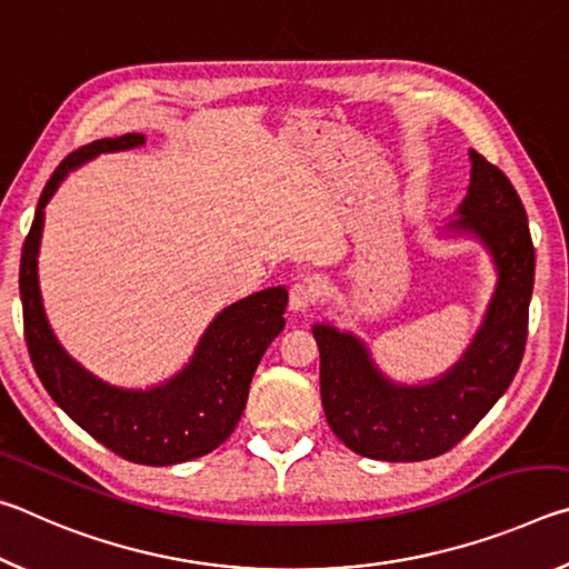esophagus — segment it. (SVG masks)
I'll use <instances>...</instances> for the list:
<instances>
[{
  "label": "esophagus",
  "instance_id": "34e87169",
  "mask_svg": "<svg viewBox=\"0 0 569 569\" xmlns=\"http://www.w3.org/2000/svg\"><path fill=\"white\" fill-rule=\"evenodd\" d=\"M316 298H319V283L311 276L298 278L291 291H288V303H291L293 311H308V306L316 303Z\"/></svg>",
  "mask_w": 569,
  "mask_h": 569
}]
</instances>
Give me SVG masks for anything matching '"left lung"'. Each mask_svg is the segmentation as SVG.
I'll return each instance as SVG.
<instances>
[{
	"instance_id": "left-lung-1",
	"label": "left lung",
	"mask_w": 569,
	"mask_h": 569,
	"mask_svg": "<svg viewBox=\"0 0 569 569\" xmlns=\"http://www.w3.org/2000/svg\"><path fill=\"white\" fill-rule=\"evenodd\" d=\"M471 182L451 233H469L489 250L497 288L465 356L429 383L383 377L361 339L329 323L313 326L321 351L326 421L356 455L421 461L457 447L512 383L527 343L535 246L522 200L502 170L471 150Z\"/></svg>"
}]
</instances>
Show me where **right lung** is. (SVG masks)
<instances>
[{"instance_id":"1","label":"right lung","mask_w":569,"mask_h":569,"mask_svg":"<svg viewBox=\"0 0 569 569\" xmlns=\"http://www.w3.org/2000/svg\"><path fill=\"white\" fill-rule=\"evenodd\" d=\"M146 134L94 140L67 156L40 196L19 261V296L24 313V341L37 377L67 417L100 445L134 465L168 467L208 455L233 435L246 409L250 379L268 346L283 331L288 291L266 288L230 303L208 326L190 363L152 389H120L90 373L67 353L47 323L37 253L50 203L70 170L102 152L130 150Z\"/></svg>"}]
</instances>
